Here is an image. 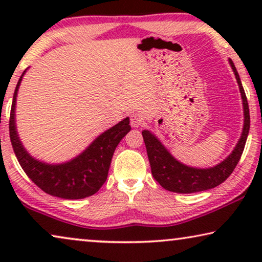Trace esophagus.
<instances>
[{"mask_svg":"<svg viewBox=\"0 0 262 262\" xmlns=\"http://www.w3.org/2000/svg\"><path fill=\"white\" fill-rule=\"evenodd\" d=\"M130 124L132 127H139L144 124V119H143V117L139 116V114L134 113L131 114L130 117Z\"/></svg>","mask_w":262,"mask_h":262,"instance_id":"esophagus-1","label":"esophagus"}]
</instances>
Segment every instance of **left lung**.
Wrapping results in <instances>:
<instances>
[{"mask_svg": "<svg viewBox=\"0 0 262 262\" xmlns=\"http://www.w3.org/2000/svg\"><path fill=\"white\" fill-rule=\"evenodd\" d=\"M229 64L234 71L239 93H241L245 121H243L241 137L227 159L210 168L186 166L168 151V149L162 144V142L152 132L148 130L142 131L152 177L167 191L175 193H195L214 188L230 177L232 170L235 169L239 159H241L250 127L249 107L238 73L231 59H229Z\"/></svg>", "mask_w": 262, "mask_h": 262, "instance_id": "left-lung-1", "label": "left lung"}]
</instances>
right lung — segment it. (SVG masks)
Returning a JSON list of instances; mask_svg holds the SVG:
<instances>
[{"label":"right lung","instance_id":"right-lung-1","mask_svg":"<svg viewBox=\"0 0 262 262\" xmlns=\"http://www.w3.org/2000/svg\"><path fill=\"white\" fill-rule=\"evenodd\" d=\"M27 69L17 81L9 119L10 142L20 166L27 177L50 195L75 200L95 194L105 184L114 150L131 130L130 119L126 117L117 125L102 132L80 155L67 162L46 163L34 159L21 143L15 121L17 92Z\"/></svg>","mask_w":262,"mask_h":262}]
</instances>
